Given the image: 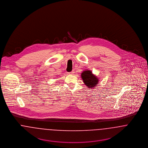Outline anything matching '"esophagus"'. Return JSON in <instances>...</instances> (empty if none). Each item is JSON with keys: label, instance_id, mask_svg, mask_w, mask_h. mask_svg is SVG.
I'll return each instance as SVG.
<instances>
[{"label": "esophagus", "instance_id": "esophagus-1", "mask_svg": "<svg viewBox=\"0 0 148 148\" xmlns=\"http://www.w3.org/2000/svg\"><path fill=\"white\" fill-rule=\"evenodd\" d=\"M69 74H71V75H73V74H74V71H71V73H69Z\"/></svg>", "mask_w": 148, "mask_h": 148}]
</instances>
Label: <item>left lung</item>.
<instances>
[{
	"label": "left lung",
	"mask_w": 148,
	"mask_h": 148,
	"mask_svg": "<svg viewBox=\"0 0 148 148\" xmlns=\"http://www.w3.org/2000/svg\"><path fill=\"white\" fill-rule=\"evenodd\" d=\"M81 77L84 84L89 89H93L97 86V84H99V78L90 70L83 71L81 73Z\"/></svg>",
	"instance_id": "obj_1"
}]
</instances>
